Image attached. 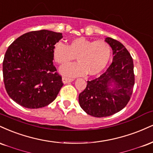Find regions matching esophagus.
<instances>
[{
	"mask_svg": "<svg viewBox=\"0 0 153 153\" xmlns=\"http://www.w3.org/2000/svg\"><path fill=\"white\" fill-rule=\"evenodd\" d=\"M74 81L73 79L67 78V77H63L62 78V82L64 84H67L69 83V82H72Z\"/></svg>",
	"mask_w": 153,
	"mask_h": 153,
	"instance_id": "esophagus-1",
	"label": "esophagus"
}]
</instances>
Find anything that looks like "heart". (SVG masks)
I'll return each instance as SVG.
<instances>
[{
  "label": "heart",
  "mask_w": 153,
  "mask_h": 153,
  "mask_svg": "<svg viewBox=\"0 0 153 153\" xmlns=\"http://www.w3.org/2000/svg\"><path fill=\"white\" fill-rule=\"evenodd\" d=\"M53 60L60 65L69 64L75 59L78 63L62 66L60 73L69 76L88 74L94 76L102 72L110 60L111 47L103 40L91 41L84 37L74 39L66 46L56 43L52 49Z\"/></svg>",
  "instance_id": "heart-1"
}]
</instances>
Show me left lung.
I'll list each match as a JSON object with an SVG mask.
<instances>
[{
	"label": "left lung",
	"instance_id": "left-lung-1",
	"mask_svg": "<svg viewBox=\"0 0 153 153\" xmlns=\"http://www.w3.org/2000/svg\"><path fill=\"white\" fill-rule=\"evenodd\" d=\"M113 51L112 63L99 78L88 81L79 95L82 109L96 117H108L122 110L130 101L134 84L133 60L118 41L107 37Z\"/></svg>",
	"mask_w": 153,
	"mask_h": 153
}]
</instances>
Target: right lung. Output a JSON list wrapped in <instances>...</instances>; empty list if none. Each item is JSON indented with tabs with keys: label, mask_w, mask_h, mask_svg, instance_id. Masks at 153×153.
Segmentation results:
<instances>
[{
	"label": "right lung",
	"mask_w": 153,
	"mask_h": 153,
	"mask_svg": "<svg viewBox=\"0 0 153 153\" xmlns=\"http://www.w3.org/2000/svg\"><path fill=\"white\" fill-rule=\"evenodd\" d=\"M63 38L48 30L23 34L8 46L3 62V81L10 98L23 107H46L63 84L53 64L52 49Z\"/></svg>",
	"instance_id": "right-lung-1"
}]
</instances>
